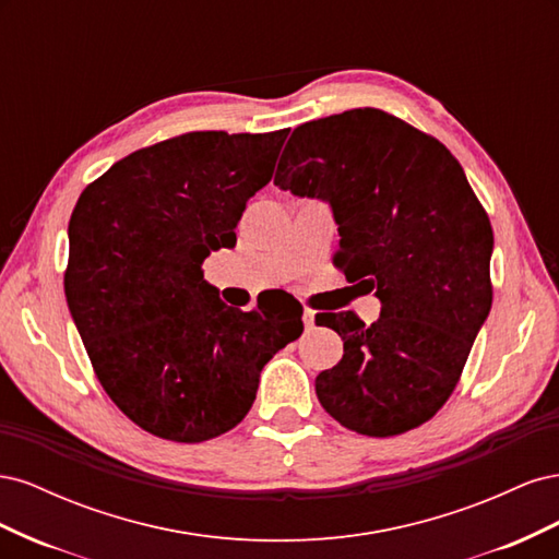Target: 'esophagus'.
Listing matches in <instances>:
<instances>
[{
  "label": "esophagus",
  "mask_w": 559,
  "mask_h": 559,
  "mask_svg": "<svg viewBox=\"0 0 559 559\" xmlns=\"http://www.w3.org/2000/svg\"><path fill=\"white\" fill-rule=\"evenodd\" d=\"M302 324H306V329H314V312L312 310H302Z\"/></svg>",
  "instance_id": "obj_1"
}]
</instances>
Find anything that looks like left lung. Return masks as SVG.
<instances>
[{"instance_id": "1", "label": "left lung", "mask_w": 559, "mask_h": 559, "mask_svg": "<svg viewBox=\"0 0 559 559\" xmlns=\"http://www.w3.org/2000/svg\"><path fill=\"white\" fill-rule=\"evenodd\" d=\"M275 186L326 202L341 235L335 263L382 306L370 326L354 312L317 314L345 343L314 380L319 403L364 436L425 425L492 308L495 235L462 165L429 134L364 107L298 126Z\"/></svg>"}]
</instances>
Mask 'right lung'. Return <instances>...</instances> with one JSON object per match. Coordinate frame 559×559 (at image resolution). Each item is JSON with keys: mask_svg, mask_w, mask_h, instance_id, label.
Listing matches in <instances>:
<instances>
[{"mask_svg": "<svg viewBox=\"0 0 559 559\" xmlns=\"http://www.w3.org/2000/svg\"><path fill=\"white\" fill-rule=\"evenodd\" d=\"M286 134L207 130L140 148L72 212L67 306L109 399L158 438L202 443L240 425L263 366L302 333L289 298L228 308L200 270L235 247Z\"/></svg>", "mask_w": 559, "mask_h": 559, "instance_id": "right-lung-1", "label": "right lung"}]
</instances>
